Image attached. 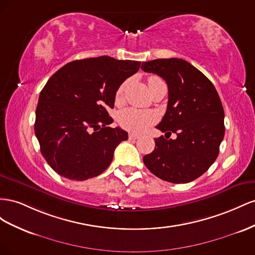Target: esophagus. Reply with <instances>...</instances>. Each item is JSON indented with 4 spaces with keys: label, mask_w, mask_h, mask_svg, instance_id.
Wrapping results in <instances>:
<instances>
[{
    "label": "esophagus",
    "mask_w": 255,
    "mask_h": 255,
    "mask_svg": "<svg viewBox=\"0 0 255 255\" xmlns=\"http://www.w3.org/2000/svg\"><path fill=\"white\" fill-rule=\"evenodd\" d=\"M137 139H139V135H137V134H134V133H130V134H129V140L135 141V140H137Z\"/></svg>",
    "instance_id": "34e87169"
}]
</instances>
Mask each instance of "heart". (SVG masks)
<instances>
[{"label":"heart","instance_id":"1","mask_svg":"<svg viewBox=\"0 0 255 255\" xmlns=\"http://www.w3.org/2000/svg\"><path fill=\"white\" fill-rule=\"evenodd\" d=\"M158 77H149L148 78V83L158 80ZM126 82L122 83L119 89L116 90L115 93V100L120 101L124 95V91H125ZM157 114L152 111H143V110H137V109L129 108L125 109L119 113L118 115V121L122 128L128 130V131H131L134 133H140L149 128L151 125L157 122Z\"/></svg>","mask_w":255,"mask_h":255}]
</instances>
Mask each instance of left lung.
I'll use <instances>...</instances> for the list:
<instances>
[{"label": "left lung", "mask_w": 255, "mask_h": 255, "mask_svg": "<svg viewBox=\"0 0 255 255\" xmlns=\"http://www.w3.org/2000/svg\"><path fill=\"white\" fill-rule=\"evenodd\" d=\"M141 68L168 84L169 101L156 127L175 140L156 137L155 149L143 157L146 168L159 178L186 184L203 175L219 154L224 136V111L214 84L185 60L158 59Z\"/></svg>", "instance_id": "8db88e82"}]
</instances>
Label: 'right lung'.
<instances>
[{
  "instance_id": "right-lung-1",
  "label": "right lung",
  "mask_w": 255,
  "mask_h": 255,
  "mask_svg": "<svg viewBox=\"0 0 255 255\" xmlns=\"http://www.w3.org/2000/svg\"><path fill=\"white\" fill-rule=\"evenodd\" d=\"M141 62L110 56L77 60L51 77L36 108L35 134L48 164L70 180L98 176L112 162L116 146L128 139L111 128L119 86L139 70Z\"/></svg>"
}]
</instances>
